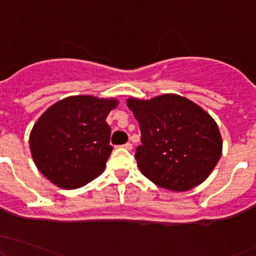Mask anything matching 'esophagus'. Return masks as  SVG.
I'll use <instances>...</instances> for the list:
<instances>
[{
	"mask_svg": "<svg viewBox=\"0 0 256 256\" xmlns=\"http://www.w3.org/2000/svg\"><path fill=\"white\" fill-rule=\"evenodd\" d=\"M122 147H125L126 150H131V148H132V144H131V142H126L125 144H122Z\"/></svg>",
	"mask_w": 256,
	"mask_h": 256,
	"instance_id": "obj_1",
	"label": "esophagus"
}]
</instances>
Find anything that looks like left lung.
Returning <instances> with one entry per match:
<instances>
[{
  "label": "left lung",
  "mask_w": 256,
  "mask_h": 256,
  "mask_svg": "<svg viewBox=\"0 0 256 256\" xmlns=\"http://www.w3.org/2000/svg\"><path fill=\"white\" fill-rule=\"evenodd\" d=\"M128 106L140 125L135 158L144 177L177 192L207 180L222 154L220 132L209 114L174 94L131 98Z\"/></svg>",
  "instance_id": "obj_1"
}]
</instances>
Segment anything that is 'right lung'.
I'll return each mask as SVG.
<instances>
[{"mask_svg":"<svg viewBox=\"0 0 256 256\" xmlns=\"http://www.w3.org/2000/svg\"><path fill=\"white\" fill-rule=\"evenodd\" d=\"M118 100L70 96L38 118L30 136L37 168L58 187L76 190L104 171L112 151L106 124Z\"/></svg>","mask_w":256,"mask_h":256,"instance_id":"1","label":"right lung"}]
</instances>
